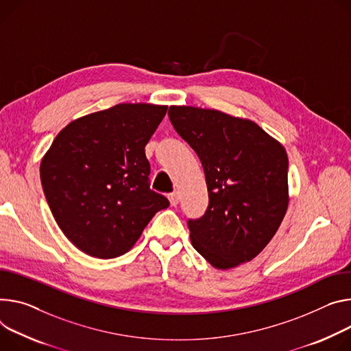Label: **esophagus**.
Masks as SVG:
<instances>
[{
    "label": "esophagus",
    "mask_w": 351,
    "mask_h": 351,
    "mask_svg": "<svg viewBox=\"0 0 351 351\" xmlns=\"http://www.w3.org/2000/svg\"><path fill=\"white\" fill-rule=\"evenodd\" d=\"M168 199L171 202V206H176L179 203V195L178 192H173V193H169L168 195Z\"/></svg>",
    "instance_id": "1"
}]
</instances>
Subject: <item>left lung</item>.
<instances>
[{
	"label": "left lung",
	"mask_w": 351,
	"mask_h": 351,
	"mask_svg": "<svg viewBox=\"0 0 351 351\" xmlns=\"http://www.w3.org/2000/svg\"><path fill=\"white\" fill-rule=\"evenodd\" d=\"M168 116L206 175L207 210L187 219L193 247L222 270L256 258L289 206L284 147L256 123L218 110L171 106Z\"/></svg>",
	"instance_id": "left-lung-1"
}]
</instances>
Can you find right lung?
<instances>
[{
    "instance_id": "obj_1",
    "label": "right lung",
    "mask_w": 351,
    "mask_h": 351,
    "mask_svg": "<svg viewBox=\"0 0 351 351\" xmlns=\"http://www.w3.org/2000/svg\"><path fill=\"white\" fill-rule=\"evenodd\" d=\"M168 106L119 104L71 121L40 164L43 192L64 235L84 253L129 252L149 219L169 206L149 187L145 145Z\"/></svg>"
}]
</instances>
